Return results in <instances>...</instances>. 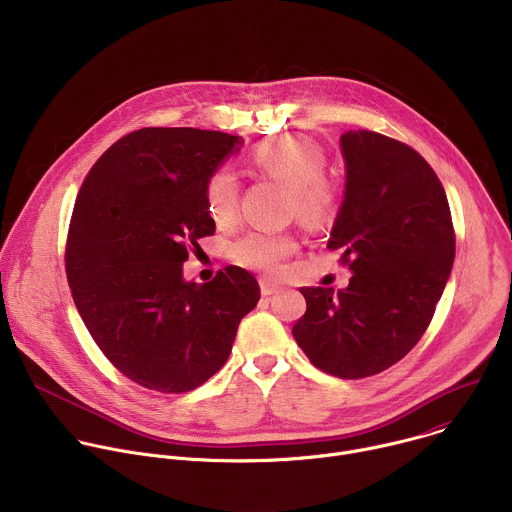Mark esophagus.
Masks as SVG:
<instances>
[{
  "mask_svg": "<svg viewBox=\"0 0 512 512\" xmlns=\"http://www.w3.org/2000/svg\"><path fill=\"white\" fill-rule=\"evenodd\" d=\"M259 285H261V296H273L275 291L279 289V285L277 283H273V281H269V279H259Z\"/></svg>",
  "mask_w": 512,
  "mask_h": 512,
  "instance_id": "1",
  "label": "esophagus"
}]
</instances>
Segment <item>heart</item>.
<instances>
[{
	"label": "heart",
	"instance_id": "obj_1",
	"mask_svg": "<svg viewBox=\"0 0 512 512\" xmlns=\"http://www.w3.org/2000/svg\"><path fill=\"white\" fill-rule=\"evenodd\" d=\"M247 162L257 176L287 186V210L304 225L322 229L336 218L342 188L326 174L328 154L312 137L279 135L267 139L255 145ZM202 194L210 221L218 229H229L237 223L241 186L233 172L227 168L210 172ZM298 249L300 239L291 231H251L233 245V257L247 269L275 275Z\"/></svg>",
	"mask_w": 512,
	"mask_h": 512
}]
</instances>
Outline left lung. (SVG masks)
<instances>
[{
  "label": "left lung",
  "instance_id": "8db88e82",
  "mask_svg": "<svg viewBox=\"0 0 512 512\" xmlns=\"http://www.w3.org/2000/svg\"><path fill=\"white\" fill-rule=\"evenodd\" d=\"M346 192L328 249L352 271L346 289L302 287L291 328L316 369L364 379L399 362L427 330L456 255L440 178L407 143L377 131L340 137Z\"/></svg>",
  "mask_w": 512,
  "mask_h": 512
}]
</instances>
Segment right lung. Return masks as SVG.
Wrapping results in <instances>:
<instances>
[{
    "instance_id": "right-lung-1",
    "label": "right lung",
    "mask_w": 512,
    "mask_h": 512,
    "mask_svg": "<svg viewBox=\"0 0 512 512\" xmlns=\"http://www.w3.org/2000/svg\"><path fill=\"white\" fill-rule=\"evenodd\" d=\"M241 139L192 127H143L97 160L72 208L64 267L93 340L133 383L186 393L227 362L259 302L257 279L229 265L208 283L182 265L214 235L204 182Z\"/></svg>"
}]
</instances>
